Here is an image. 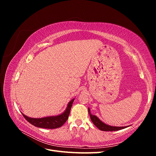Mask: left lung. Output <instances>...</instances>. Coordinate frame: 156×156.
Listing matches in <instances>:
<instances>
[{"mask_svg": "<svg viewBox=\"0 0 156 156\" xmlns=\"http://www.w3.org/2000/svg\"><path fill=\"white\" fill-rule=\"evenodd\" d=\"M88 113L90 115V119H91L92 122H93V124L95 125L99 129H100L101 131H118V130L124 129V128H126V127H127V126L116 127V126H111L107 125L105 123H103V122H101L96 116L92 115L90 108H88Z\"/></svg>", "mask_w": 156, "mask_h": 156, "instance_id": "left-lung-1", "label": "left lung"}]
</instances>
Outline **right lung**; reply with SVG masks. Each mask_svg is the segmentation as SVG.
I'll use <instances>...</instances> for the list:
<instances>
[{
	"label": "right lung",
	"mask_w": 156,
	"mask_h": 156,
	"mask_svg": "<svg viewBox=\"0 0 156 156\" xmlns=\"http://www.w3.org/2000/svg\"><path fill=\"white\" fill-rule=\"evenodd\" d=\"M74 99L71 100L68 104L67 108L66 111L60 115L55 116H48L45 118H41V119H34V118L28 117L26 115H23L25 119L32 124L37 127H41V128L45 129H56L61 127L66 122L68 119V116L69 115V112L71 108H72L73 102Z\"/></svg>",
	"instance_id": "1"
}]
</instances>
